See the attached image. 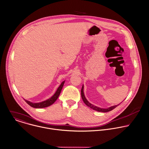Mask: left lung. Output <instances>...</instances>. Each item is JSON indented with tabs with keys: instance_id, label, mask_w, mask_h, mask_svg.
Returning a JSON list of instances; mask_svg holds the SVG:
<instances>
[{
	"instance_id": "8db88e82",
	"label": "left lung",
	"mask_w": 149,
	"mask_h": 149,
	"mask_svg": "<svg viewBox=\"0 0 149 149\" xmlns=\"http://www.w3.org/2000/svg\"><path fill=\"white\" fill-rule=\"evenodd\" d=\"M83 85L82 86V88H81V98H82V100L84 102V103L90 108L93 109V110H95L96 111H100V112H107V111H111L113 109H114V108H116L117 106H118L119 104L118 105H116V106H111L110 107H109L107 109H102V108H100V107H98L96 106H94L93 104H91V103H89L87 99H86L84 95V92H83Z\"/></svg>"
}]
</instances>
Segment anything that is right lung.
Instances as JSON below:
<instances>
[{"instance_id":"1","label":"right lung","mask_w":149,"mask_h":149,"mask_svg":"<svg viewBox=\"0 0 149 149\" xmlns=\"http://www.w3.org/2000/svg\"><path fill=\"white\" fill-rule=\"evenodd\" d=\"M65 83V81H63L61 84L60 85V86H59L57 88V91L56 92V93L54 94V95L51 97L50 99L45 100V101H43L42 102H40V103H32L31 102L29 101H27L26 100H24L25 102L29 105L32 106V107H34V108H44V107H48L50 105H52V104H53L55 101L57 99L58 97L59 96V95H60L61 94V92L62 91V87L63 86V84Z\"/></svg>"}]
</instances>
